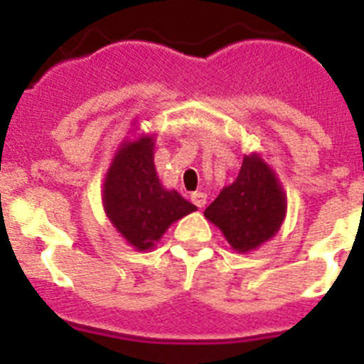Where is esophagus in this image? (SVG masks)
Listing matches in <instances>:
<instances>
[{
  "mask_svg": "<svg viewBox=\"0 0 364 364\" xmlns=\"http://www.w3.org/2000/svg\"><path fill=\"white\" fill-rule=\"evenodd\" d=\"M191 202L195 205H197V208H204L205 202H208V195H205V193H200V191L193 193V195H191Z\"/></svg>",
  "mask_w": 364,
  "mask_h": 364,
  "instance_id": "1",
  "label": "esophagus"
}]
</instances>
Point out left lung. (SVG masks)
<instances>
[{
    "label": "left lung",
    "mask_w": 364,
    "mask_h": 364,
    "mask_svg": "<svg viewBox=\"0 0 364 364\" xmlns=\"http://www.w3.org/2000/svg\"><path fill=\"white\" fill-rule=\"evenodd\" d=\"M235 252H253L277 233L286 217V195L272 167L246 154L239 176L204 211Z\"/></svg>",
    "instance_id": "left-lung-1"
}]
</instances>
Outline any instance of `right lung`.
Returning <instances> with one entry per match:
<instances>
[{"mask_svg": "<svg viewBox=\"0 0 364 364\" xmlns=\"http://www.w3.org/2000/svg\"><path fill=\"white\" fill-rule=\"evenodd\" d=\"M153 153V136L122 142L102 191L105 215L138 252L154 247L173 222L197 210L175 189L160 184Z\"/></svg>", "mask_w": 364, "mask_h": 364, "instance_id": "add662e5", "label": "right lung"}]
</instances>
